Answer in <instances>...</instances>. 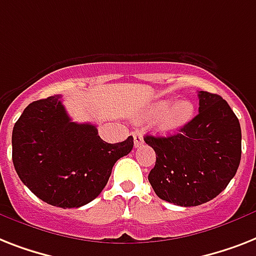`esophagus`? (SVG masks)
I'll use <instances>...</instances> for the list:
<instances>
[{"instance_id": "esophagus-1", "label": "esophagus", "mask_w": 256, "mask_h": 256, "mask_svg": "<svg viewBox=\"0 0 256 256\" xmlns=\"http://www.w3.org/2000/svg\"><path fill=\"white\" fill-rule=\"evenodd\" d=\"M132 136H134V147H139L143 144V135L142 132H132Z\"/></svg>"}]
</instances>
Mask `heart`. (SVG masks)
<instances>
[{"label":"heart","mask_w":256,"mask_h":256,"mask_svg":"<svg viewBox=\"0 0 256 256\" xmlns=\"http://www.w3.org/2000/svg\"><path fill=\"white\" fill-rule=\"evenodd\" d=\"M170 100H160L150 108L147 117L154 118L160 116L158 121L156 128L162 134H174L182 128H184L193 118L194 108L189 101L182 100L170 106Z\"/></svg>","instance_id":"obj_1"}]
</instances>
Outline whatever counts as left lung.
I'll use <instances>...</instances> for the list:
<instances>
[{"mask_svg": "<svg viewBox=\"0 0 256 256\" xmlns=\"http://www.w3.org/2000/svg\"><path fill=\"white\" fill-rule=\"evenodd\" d=\"M198 114L170 136L146 135L156 154L148 182L159 198L180 206L213 200L240 167L242 132L221 96L198 92Z\"/></svg>", "mask_w": 256, "mask_h": 256, "instance_id": "8db88e82", "label": "left lung"}]
</instances>
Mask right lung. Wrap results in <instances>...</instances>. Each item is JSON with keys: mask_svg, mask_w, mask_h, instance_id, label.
Returning <instances> with one entry per match:
<instances>
[{"mask_svg": "<svg viewBox=\"0 0 256 256\" xmlns=\"http://www.w3.org/2000/svg\"><path fill=\"white\" fill-rule=\"evenodd\" d=\"M12 144L14 168L24 186L42 201L67 209L86 205L102 192L134 139L106 143L94 124L70 121L62 96H51L24 110Z\"/></svg>", "mask_w": 256, "mask_h": 256, "instance_id": "add662e5", "label": "right lung"}]
</instances>
